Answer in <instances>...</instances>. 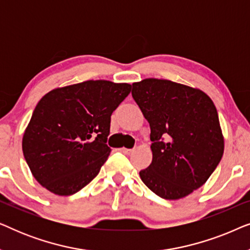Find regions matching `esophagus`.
Wrapping results in <instances>:
<instances>
[{"mask_svg": "<svg viewBox=\"0 0 250 250\" xmlns=\"http://www.w3.org/2000/svg\"><path fill=\"white\" fill-rule=\"evenodd\" d=\"M121 151H122L123 153H125V155H129V153H131V152L133 151V149H127V148H122V149H121Z\"/></svg>", "mask_w": 250, "mask_h": 250, "instance_id": "1", "label": "esophagus"}]
</instances>
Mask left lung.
<instances>
[{
  "label": "left lung",
  "instance_id": "left-lung-1",
  "mask_svg": "<svg viewBox=\"0 0 250 250\" xmlns=\"http://www.w3.org/2000/svg\"><path fill=\"white\" fill-rule=\"evenodd\" d=\"M132 86L151 129L152 162L140 177L164 199L187 197L206 183L223 156L216 107L205 92L168 80L146 78Z\"/></svg>",
  "mask_w": 250,
  "mask_h": 250
}]
</instances>
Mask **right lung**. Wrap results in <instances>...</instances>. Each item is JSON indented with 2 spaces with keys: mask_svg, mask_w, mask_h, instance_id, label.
<instances>
[{
  "mask_svg": "<svg viewBox=\"0 0 250 250\" xmlns=\"http://www.w3.org/2000/svg\"><path fill=\"white\" fill-rule=\"evenodd\" d=\"M131 87L86 81L54 88L41 99L22 138L23 157L41 186L70 196L98 175L111 151V114Z\"/></svg>",
  "mask_w": 250,
  "mask_h": 250,
  "instance_id": "obj_1",
  "label": "right lung"
}]
</instances>
